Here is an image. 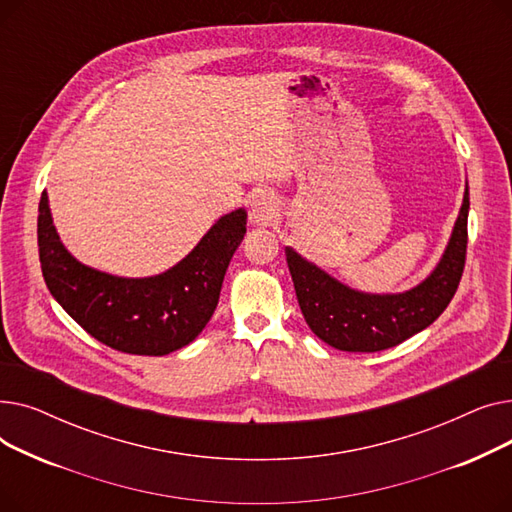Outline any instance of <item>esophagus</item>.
<instances>
[{
  "mask_svg": "<svg viewBox=\"0 0 512 512\" xmlns=\"http://www.w3.org/2000/svg\"><path fill=\"white\" fill-rule=\"evenodd\" d=\"M278 201L272 193H259L249 207V220L255 226H272L278 220Z\"/></svg>",
  "mask_w": 512,
  "mask_h": 512,
  "instance_id": "obj_1",
  "label": "esophagus"
}]
</instances>
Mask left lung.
<instances>
[{"label": "left lung", "instance_id": "left-lung-1", "mask_svg": "<svg viewBox=\"0 0 512 512\" xmlns=\"http://www.w3.org/2000/svg\"><path fill=\"white\" fill-rule=\"evenodd\" d=\"M467 215L469 186L436 270L400 294H367L348 288L286 247L288 270L311 332L338 351L378 353L434 324L452 301L465 270Z\"/></svg>", "mask_w": 512, "mask_h": 512}]
</instances>
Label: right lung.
I'll return each mask as SVG.
<instances>
[{
	"label": "right lung",
	"mask_w": 512,
	"mask_h": 512,
	"mask_svg": "<svg viewBox=\"0 0 512 512\" xmlns=\"http://www.w3.org/2000/svg\"><path fill=\"white\" fill-rule=\"evenodd\" d=\"M247 211L215 222L172 270L151 278H118L76 261L56 232L43 191L37 240L49 292L95 340L128 355L161 357L193 342L220 301L228 263L245 238Z\"/></svg>",
	"instance_id": "right-lung-1"
}]
</instances>
